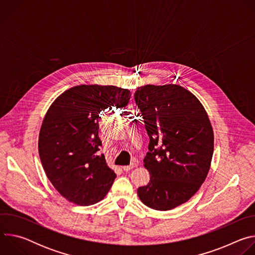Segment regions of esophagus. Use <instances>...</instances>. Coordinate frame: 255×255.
I'll use <instances>...</instances> for the list:
<instances>
[{"label": "esophagus", "mask_w": 255, "mask_h": 255, "mask_svg": "<svg viewBox=\"0 0 255 255\" xmlns=\"http://www.w3.org/2000/svg\"><path fill=\"white\" fill-rule=\"evenodd\" d=\"M136 166H137V163L132 162L130 165H125V166H123L122 168H123V170L128 171V170H130V169H132V168H134V167H136Z\"/></svg>", "instance_id": "obj_1"}]
</instances>
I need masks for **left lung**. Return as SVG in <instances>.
I'll return each instance as SVG.
<instances>
[{"label": "left lung", "mask_w": 255, "mask_h": 255, "mask_svg": "<svg viewBox=\"0 0 255 255\" xmlns=\"http://www.w3.org/2000/svg\"><path fill=\"white\" fill-rule=\"evenodd\" d=\"M134 100L150 140L143 160L150 180L137 195L147 207L168 211L188 202L205 181L213 128L198 98L178 85L139 87Z\"/></svg>", "instance_id": "left-lung-1"}]
</instances>
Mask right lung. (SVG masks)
I'll return each mask as SVG.
<instances>
[{"label": "right lung", "instance_id": "right-lung-1", "mask_svg": "<svg viewBox=\"0 0 255 255\" xmlns=\"http://www.w3.org/2000/svg\"><path fill=\"white\" fill-rule=\"evenodd\" d=\"M131 94L115 86L81 85L63 92L49 107L38 139L43 169L67 201L90 206L110 191L116 173L99 150V121L107 109L127 106Z\"/></svg>", "mask_w": 255, "mask_h": 255}]
</instances>
